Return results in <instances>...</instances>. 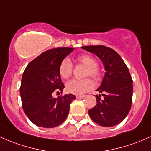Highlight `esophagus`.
<instances>
[{"instance_id":"obj_1","label":"esophagus","mask_w":151,"mask_h":151,"mask_svg":"<svg viewBox=\"0 0 151 151\" xmlns=\"http://www.w3.org/2000/svg\"><path fill=\"white\" fill-rule=\"evenodd\" d=\"M84 97H85L84 95H77V96H76V98H77V99H83V98H84Z\"/></svg>"}]
</instances>
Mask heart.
Masks as SVG:
<instances>
[{"label": "heart", "mask_w": 151, "mask_h": 151, "mask_svg": "<svg viewBox=\"0 0 151 151\" xmlns=\"http://www.w3.org/2000/svg\"><path fill=\"white\" fill-rule=\"evenodd\" d=\"M79 62L88 67L86 75L90 76L94 80H99L101 78V73L97 68L98 62L93 56L90 55H83L77 58ZM73 65L68 58H64L59 66V74L64 80L69 78L72 74ZM93 87V83L90 79L84 80H72L67 83L66 91L72 94L80 95L88 92Z\"/></svg>", "instance_id": "heart-1"}]
</instances>
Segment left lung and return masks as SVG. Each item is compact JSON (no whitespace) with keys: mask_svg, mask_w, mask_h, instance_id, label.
<instances>
[{"mask_svg":"<svg viewBox=\"0 0 151 151\" xmlns=\"http://www.w3.org/2000/svg\"><path fill=\"white\" fill-rule=\"evenodd\" d=\"M82 48L96 55L102 61L105 74L96 90L97 104L88 110L91 119L104 127L116 126L127 116L132 106L133 81L128 67L118 52L109 47L84 46Z\"/></svg>","mask_w":151,"mask_h":151,"instance_id":"1","label":"left lung"}]
</instances>
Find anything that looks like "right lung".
I'll use <instances>...</instances> for the list:
<instances>
[{
  "label": "right lung",
  "mask_w": 151,
  "mask_h": 151,
  "mask_svg": "<svg viewBox=\"0 0 151 151\" xmlns=\"http://www.w3.org/2000/svg\"><path fill=\"white\" fill-rule=\"evenodd\" d=\"M71 47L51 49L32 60L24 71L20 86L22 109L33 124L53 128L61 124L69 112L70 104L76 99L73 94L53 98L52 93H62L59 66L73 52Z\"/></svg>",
  "instance_id": "1"
}]
</instances>
